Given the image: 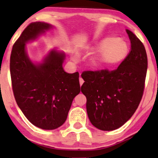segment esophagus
<instances>
[{"label":"esophagus","instance_id":"esophagus-1","mask_svg":"<svg viewBox=\"0 0 158 158\" xmlns=\"http://www.w3.org/2000/svg\"><path fill=\"white\" fill-rule=\"evenodd\" d=\"M79 81H80V85H81V86L83 85V83H84V81H83V79L81 77H80V79H79Z\"/></svg>","mask_w":158,"mask_h":158}]
</instances>
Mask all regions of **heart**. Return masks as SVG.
Here are the masks:
<instances>
[{
	"label": "heart",
	"instance_id": "obj_1",
	"mask_svg": "<svg viewBox=\"0 0 158 158\" xmlns=\"http://www.w3.org/2000/svg\"><path fill=\"white\" fill-rule=\"evenodd\" d=\"M92 49L98 50L89 60L90 66L95 69L116 65L127 57L129 50L126 42L114 36L103 38ZM73 59H76V56H73Z\"/></svg>",
	"mask_w": 158,
	"mask_h": 158
}]
</instances>
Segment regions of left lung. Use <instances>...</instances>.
Masks as SVG:
<instances>
[{"label": "left lung", "instance_id": "left-lung-1", "mask_svg": "<svg viewBox=\"0 0 158 158\" xmlns=\"http://www.w3.org/2000/svg\"><path fill=\"white\" fill-rule=\"evenodd\" d=\"M131 51L117 69L84 71L81 92L87 99L90 122L103 131L119 128L130 118L143 95L148 57L143 44L133 32L126 30Z\"/></svg>", "mask_w": 158, "mask_h": 158}]
</instances>
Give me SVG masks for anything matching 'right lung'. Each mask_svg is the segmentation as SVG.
Instances as JSON below:
<instances>
[{
  "instance_id": "right-lung-1",
  "label": "right lung",
  "mask_w": 158,
  "mask_h": 158,
  "mask_svg": "<svg viewBox=\"0 0 158 158\" xmlns=\"http://www.w3.org/2000/svg\"><path fill=\"white\" fill-rule=\"evenodd\" d=\"M53 27L47 23H31L13 46L10 72L16 101L34 126L51 130L64 124L73 99L81 92L79 73L64 72V52L53 49L40 63H34L26 51L33 41Z\"/></svg>"
}]
</instances>
